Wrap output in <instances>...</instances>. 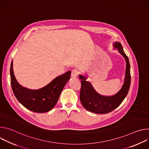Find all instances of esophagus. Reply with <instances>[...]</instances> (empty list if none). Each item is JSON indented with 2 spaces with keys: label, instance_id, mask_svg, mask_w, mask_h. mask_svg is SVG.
I'll return each mask as SVG.
<instances>
[{
  "label": "esophagus",
  "instance_id": "1",
  "mask_svg": "<svg viewBox=\"0 0 149 149\" xmlns=\"http://www.w3.org/2000/svg\"><path fill=\"white\" fill-rule=\"evenodd\" d=\"M78 71L76 70H74L71 72V77L72 78H75L78 75Z\"/></svg>",
  "mask_w": 149,
  "mask_h": 149
}]
</instances>
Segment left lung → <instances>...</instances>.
<instances>
[{
  "label": "left lung",
  "instance_id": "1",
  "mask_svg": "<svg viewBox=\"0 0 149 149\" xmlns=\"http://www.w3.org/2000/svg\"><path fill=\"white\" fill-rule=\"evenodd\" d=\"M113 47L114 49H118V52L123 56L126 62L124 81L118 92L111 96L102 95L95 90L90 82L86 81V77L79 75V78L81 79L79 95L81 102L87 110L94 113L106 114L116 109L125 98L130 88L131 75L129 59L124 53L123 47L119 42H115Z\"/></svg>",
  "mask_w": 149,
  "mask_h": 149
}]
</instances>
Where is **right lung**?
Segmentation results:
<instances>
[{
  "instance_id": "right-lung-1",
  "label": "right lung",
  "mask_w": 149,
  "mask_h": 149,
  "mask_svg": "<svg viewBox=\"0 0 149 149\" xmlns=\"http://www.w3.org/2000/svg\"><path fill=\"white\" fill-rule=\"evenodd\" d=\"M69 71L54 78L46 86L38 90H31L22 87L15 78L11 62L10 74L11 86L18 101L27 109L35 113H46L56 105L61 91L70 79Z\"/></svg>"
}]
</instances>
